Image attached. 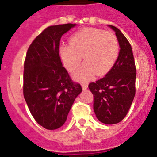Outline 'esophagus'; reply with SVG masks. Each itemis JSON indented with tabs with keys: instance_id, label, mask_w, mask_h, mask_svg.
I'll use <instances>...</instances> for the list:
<instances>
[{
	"instance_id": "esophagus-1",
	"label": "esophagus",
	"mask_w": 157,
	"mask_h": 157,
	"mask_svg": "<svg viewBox=\"0 0 157 157\" xmlns=\"http://www.w3.org/2000/svg\"><path fill=\"white\" fill-rule=\"evenodd\" d=\"M82 90H86L88 88V84L87 83H82Z\"/></svg>"
}]
</instances>
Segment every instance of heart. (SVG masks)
Returning a JSON list of instances; mask_svg holds the SVG:
<instances>
[{"instance_id": "heart-1", "label": "heart", "mask_w": 157, "mask_h": 157, "mask_svg": "<svg viewBox=\"0 0 157 157\" xmlns=\"http://www.w3.org/2000/svg\"><path fill=\"white\" fill-rule=\"evenodd\" d=\"M117 37L112 32L98 28H84L71 37L70 44L59 46V55L66 68L74 71L82 60L85 62L75 73L78 81H87L96 74H107L114 65L119 54Z\"/></svg>"}]
</instances>
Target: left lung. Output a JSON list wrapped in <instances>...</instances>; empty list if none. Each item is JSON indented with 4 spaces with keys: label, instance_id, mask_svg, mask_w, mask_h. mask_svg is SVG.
I'll use <instances>...</instances> for the list:
<instances>
[{
    "label": "left lung",
    "instance_id": "obj_1",
    "mask_svg": "<svg viewBox=\"0 0 157 157\" xmlns=\"http://www.w3.org/2000/svg\"><path fill=\"white\" fill-rule=\"evenodd\" d=\"M116 32L120 50L116 63L106 75L89 84L94 95V110L99 121L116 124L125 118L135 96L136 67L131 45L117 27Z\"/></svg>",
    "mask_w": 157,
    "mask_h": 157
}]
</instances>
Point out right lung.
Wrapping results in <instances>:
<instances>
[{
  "mask_svg": "<svg viewBox=\"0 0 157 157\" xmlns=\"http://www.w3.org/2000/svg\"><path fill=\"white\" fill-rule=\"evenodd\" d=\"M75 25L48 27L32 41L26 55L23 96L34 120L47 130L64 124L75 99L82 91L63 67L59 54L62 35Z\"/></svg>",
  "mask_w": 157,
  "mask_h": 157,
  "instance_id": "right-lung-1",
  "label": "right lung"
}]
</instances>
